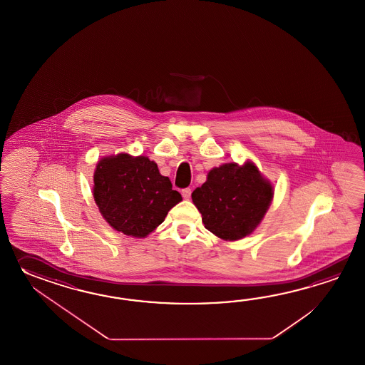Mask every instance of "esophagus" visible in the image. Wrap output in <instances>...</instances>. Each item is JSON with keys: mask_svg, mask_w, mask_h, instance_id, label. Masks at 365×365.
I'll return each mask as SVG.
<instances>
[{"mask_svg": "<svg viewBox=\"0 0 365 365\" xmlns=\"http://www.w3.org/2000/svg\"><path fill=\"white\" fill-rule=\"evenodd\" d=\"M181 194H182V197H184L185 200H189L190 195H192V189H190V187H185V189L181 190Z\"/></svg>", "mask_w": 365, "mask_h": 365, "instance_id": "esophagus-1", "label": "esophagus"}]
</instances>
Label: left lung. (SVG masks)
Returning a JSON list of instances; mask_svg holds the SVG:
<instances>
[{"label": "left lung", "mask_w": 365, "mask_h": 365, "mask_svg": "<svg viewBox=\"0 0 365 365\" xmlns=\"http://www.w3.org/2000/svg\"><path fill=\"white\" fill-rule=\"evenodd\" d=\"M272 182L255 163H225L207 173V180L192 193L202 222L225 241L248 236L264 219L272 203Z\"/></svg>", "instance_id": "left-lung-1"}]
</instances>
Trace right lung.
<instances>
[{"label": "right lung", "mask_w": 365, "mask_h": 365, "mask_svg": "<svg viewBox=\"0 0 365 365\" xmlns=\"http://www.w3.org/2000/svg\"><path fill=\"white\" fill-rule=\"evenodd\" d=\"M93 192L106 222L118 232L140 239L162 225L168 211L182 201L155 162L126 153L99 160Z\"/></svg>", "instance_id": "add662e5"}]
</instances>
